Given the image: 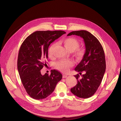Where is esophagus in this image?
<instances>
[{"mask_svg": "<svg viewBox=\"0 0 121 121\" xmlns=\"http://www.w3.org/2000/svg\"><path fill=\"white\" fill-rule=\"evenodd\" d=\"M67 77V76L66 75H65V74H63V78H66Z\"/></svg>", "mask_w": 121, "mask_h": 121, "instance_id": "1", "label": "esophagus"}]
</instances>
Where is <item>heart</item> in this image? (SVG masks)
<instances>
[{
  "instance_id": "obj_1",
  "label": "heart",
  "mask_w": 121,
  "mask_h": 121,
  "mask_svg": "<svg viewBox=\"0 0 121 121\" xmlns=\"http://www.w3.org/2000/svg\"><path fill=\"white\" fill-rule=\"evenodd\" d=\"M62 43L68 52L71 53L74 51V56L77 60H80L83 58L86 53V49L84 47L78 48L79 42L77 39L72 37L67 38L63 40ZM55 45V43L52 44L49 48L48 55L50 56L52 55V52ZM73 65L74 63L71 60H63L57 62L56 64L55 67L57 69L63 72H65L69 69L70 67Z\"/></svg>"
}]
</instances>
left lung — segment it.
<instances>
[{
  "label": "left lung",
  "mask_w": 121,
  "mask_h": 121,
  "mask_svg": "<svg viewBox=\"0 0 121 121\" xmlns=\"http://www.w3.org/2000/svg\"><path fill=\"white\" fill-rule=\"evenodd\" d=\"M76 35L83 39L86 53L75 70L81 74L75 75L77 85L71 88V92L79 98L87 99L94 94L99 86L106 69L104 50L99 40L90 32L84 30L73 31L67 36Z\"/></svg>",
  "instance_id": "left-lung-1"
}]
</instances>
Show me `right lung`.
<instances>
[{"mask_svg":"<svg viewBox=\"0 0 121 121\" xmlns=\"http://www.w3.org/2000/svg\"><path fill=\"white\" fill-rule=\"evenodd\" d=\"M66 32L63 30L36 31L24 41L19 52L17 66L22 82L33 99H42L52 93L62 75L52 70L50 75L41 74L47 63L50 44Z\"/></svg>","mask_w":121,"mask_h":121,"instance_id":"obj_1","label":"right lung"}]
</instances>
